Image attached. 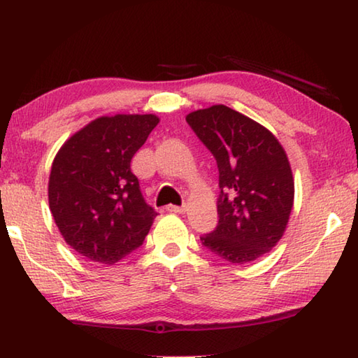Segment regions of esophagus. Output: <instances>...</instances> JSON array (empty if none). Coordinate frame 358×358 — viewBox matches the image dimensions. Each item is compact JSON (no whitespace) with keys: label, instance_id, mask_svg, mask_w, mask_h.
I'll list each match as a JSON object with an SVG mask.
<instances>
[{"label":"esophagus","instance_id":"obj_1","mask_svg":"<svg viewBox=\"0 0 358 358\" xmlns=\"http://www.w3.org/2000/svg\"><path fill=\"white\" fill-rule=\"evenodd\" d=\"M167 211H171V213H185L186 207H185V205H183V207H178V205H169Z\"/></svg>","mask_w":358,"mask_h":358}]
</instances>
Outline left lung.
Returning a JSON list of instances; mask_svg holds the SVG:
<instances>
[{
    "instance_id": "left-lung-1",
    "label": "left lung",
    "mask_w": 358,
    "mask_h": 358,
    "mask_svg": "<svg viewBox=\"0 0 358 358\" xmlns=\"http://www.w3.org/2000/svg\"><path fill=\"white\" fill-rule=\"evenodd\" d=\"M220 171L217 226L202 245L230 264L252 262L281 240L294 207V177L278 138L217 104L186 117Z\"/></svg>"
}]
</instances>
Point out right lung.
I'll list each match as a JSON object with an SVG mask.
<instances>
[{
    "label": "right lung",
    "instance_id": "obj_1",
    "mask_svg": "<svg viewBox=\"0 0 358 358\" xmlns=\"http://www.w3.org/2000/svg\"><path fill=\"white\" fill-rule=\"evenodd\" d=\"M157 123L153 113L99 117L52 162V216L66 243L92 262L112 265L137 250L157 216L131 172L132 156Z\"/></svg>",
    "mask_w": 358,
    "mask_h": 358
}]
</instances>
